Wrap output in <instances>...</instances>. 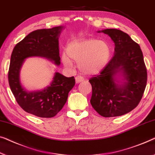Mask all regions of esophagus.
<instances>
[{"label":"esophagus","mask_w":155,"mask_h":155,"mask_svg":"<svg viewBox=\"0 0 155 155\" xmlns=\"http://www.w3.org/2000/svg\"><path fill=\"white\" fill-rule=\"evenodd\" d=\"M75 81H76V83H77V84H79V83L82 82L83 81H84V78H83L81 77L77 76V77H76V78H75Z\"/></svg>","instance_id":"34e87169"}]
</instances>
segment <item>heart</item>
I'll use <instances>...</instances> for the list:
<instances>
[{"label":"heart","instance_id":"heart-1","mask_svg":"<svg viewBox=\"0 0 155 155\" xmlns=\"http://www.w3.org/2000/svg\"><path fill=\"white\" fill-rule=\"evenodd\" d=\"M111 48L107 43L97 39L74 41L62 53V61L65 67H73L72 59L78 62V68L84 75L93 76L101 72L109 62Z\"/></svg>","mask_w":155,"mask_h":155}]
</instances>
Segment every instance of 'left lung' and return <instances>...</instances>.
I'll list each match as a JSON object with an SVG mask.
<instances>
[{
	"label": "left lung",
	"instance_id": "8db88e82",
	"mask_svg": "<svg viewBox=\"0 0 155 155\" xmlns=\"http://www.w3.org/2000/svg\"><path fill=\"white\" fill-rule=\"evenodd\" d=\"M114 43V55L99 75L90 78L91 104L104 117L121 116L136 108L147 84V69L140 45L126 33L107 29ZM121 78V80L118 78Z\"/></svg>",
	"mask_w": 155,
	"mask_h": 155
}]
</instances>
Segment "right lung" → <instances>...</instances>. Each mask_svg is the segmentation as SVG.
<instances>
[{
  "label": "right lung",
  "mask_w": 155,
  "mask_h": 155,
  "mask_svg": "<svg viewBox=\"0 0 155 155\" xmlns=\"http://www.w3.org/2000/svg\"><path fill=\"white\" fill-rule=\"evenodd\" d=\"M64 27L38 29L29 34L13 49L8 81L19 105L25 112L42 118L55 117L66 103L68 94L75 85L74 77H66L55 72L51 84L41 91H28L20 81V70L25 59L41 57L60 64L59 36Z\"/></svg>",
  "instance_id": "right-lung-1"
}]
</instances>
